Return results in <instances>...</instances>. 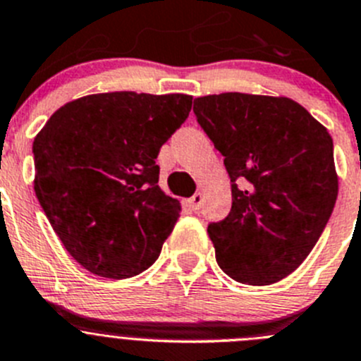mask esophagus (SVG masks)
<instances>
[{
	"mask_svg": "<svg viewBox=\"0 0 361 361\" xmlns=\"http://www.w3.org/2000/svg\"><path fill=\"white\" fill-rule=\"evenodd\" d=\"M203 200H204L203 192H196V194L188 200V207H190L192 210H200L201 204H203Z\"/></svg>",
	"mask_w": 361,
	"mask_h": 361,
	"instance_id": "esophagus-1",
	"label": "esophagus"
}]
</instances>
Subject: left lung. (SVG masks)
Here are the masks:
<instances>
[{
	"mask_svg": "<svg viewBox=\"0 0 361 361\" xmlns=\"http://www.w3.org/2000/svg\"><path fill=\"white\" fill-rule=\"evenodd\" d=\"M194 112L231 180V212L208 226L219 267L244 285L287 278L338 196L331 135L285 96L210 94L194 99Z\"/></svg>",
	"mask_w": 361,
	"mask_h": 361,
	"instance_id": "obj_1",
	"label": "left lung"
}]
</instances>
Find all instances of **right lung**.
Returning a JSON list of instances; mask_svg holds the SVG:
<instances>
[{
    "mask_svg": "<svg viewBox=\"0 0 361 361\" xmlns=\"http://www.w3.org/2000/svg\"><path fill=\"white\" fill-rule=\"evenodd\" d=\"M190 109L187 94H90L60 106L35 135L37 200L89 272L126 279L158 258L181 203L157 185V157Z\"/></svg>",
    "mask_w": 361,
    "mask_h": 361,
    "instance_id": "right-lung-1",
    "label": "right lung"
}]
</instances>
